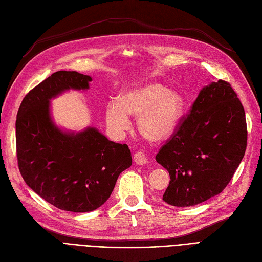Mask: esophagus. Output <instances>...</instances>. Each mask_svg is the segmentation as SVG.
Returning <instances> with one entry per match:
<instances>
[{"label": "esophagus", "mask_w": 262, "mask_h": 262, "mask_svg": "<svg viewBox=\"0 0 262 262\" xmlns=\"http://www.w3.org/2000/svg\"><path fill=\"white\" fill-rule=\"evenodd\" d=\"M134 161L136 162V164H138V165H145V164L148 163L147 157L143 155L142 152H136V154H135Z\"/></svg>", "instance_id": "1"}]
</instances>
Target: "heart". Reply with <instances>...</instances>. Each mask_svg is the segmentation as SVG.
<instances>
[{
    "mask_svg": "<svg viewBox=\"0 0 262 262\" xmlns=\"http://www.w3.org/2000/svg\"><path fill=\"white\" fill-rule=\"evenodd\" d=\"M184 110L185 100L181 92L148 81L128 87L119 100L110 101L105 121L114 135L122 136L130 128L129 116L139 117V133L149 141L160 142L176 130Z\"/></svg>",
    "mask_w": 262,
    "mask_h": 262,
    "instance_id": "1",
    "label": "heart"
}]
</instances>
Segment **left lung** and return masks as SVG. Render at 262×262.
Instances as JSON below:
<instances>
[{
	"label": "left lung",
	"mask_w": 262,
	"mask_h": 262,
	"mask_svg": "<svg viewBox=\"0 0 262 262\" xmlns=\"http://www.w3.org/2000/svg\"><path fill=\"white\" fill-rule=\"evenodd\" d=\"M246 146V117L237 95L229 82H210L156 156L171 176L163 201L190 207L219 195L241 164Z\"/></svg>",
	"instance_id": "1"
}]
</instances>
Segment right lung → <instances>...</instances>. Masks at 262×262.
Returning a JSON list of instances; mask_svg holds the SVG:
<instances>
[{"instance_id": "1", "label": "right lung", "mask_w": 262, "mask_h": 262, "mask_svg": "<svg viewBox=\"0 0 262 262\" xmlns=\"http://www.w3.org/2000/svg\"><path fill=\"white\" fill-rule=\"evenodd\" d=\"M92 78L73 71L52 74L24 98L16 119V148L24 181L54 207L90 212L111 196L117 177L132 165L127 145L108 140L96 127L63 129L51 100L65 91L88 90Z\"/></svg>"}]
</instances>
